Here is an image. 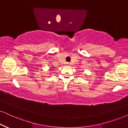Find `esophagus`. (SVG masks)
I'll list each match as a JSON object with an SVG mask.
<instances>
[{"label":"esophagus","instance_id":"obj_1","mask_svg":"<svg viewBox=\"0 0 128 128\" xmlns=\"http://www.w3.org/2000/svg\"><path fill=\"white\" fill-rule=\"evenodd\" d=\"M66 65H69V63L66 62Z\"/></svg>","mask_w":128,"mask_h":128}]
</instances>
